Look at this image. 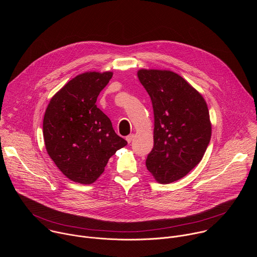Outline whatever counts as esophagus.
I'll use <instances>...</instances> for the list:
<instances>
[{
  "label": "esophagus",
  "mask_w": 257,
  "mask_h": 257,
  "mask_svg": "<svg viewBox=\"0 0 257 257\" xmlns=\"http://www.w3.org/2000/svg\"><path fill=\"white\" fill-rule=\"evenodd\" d=\"M133 138H134V135H133V134H130V135L126 136V140H127L128 143H131V141L133 140Z\"/></svg>",
  "instance_id": "obj_1"
}]
</instances>
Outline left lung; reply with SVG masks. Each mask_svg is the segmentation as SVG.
<instances>
[{
    "mask_svg": "<svg viewBox=\"0 0 257 257\" xmlns=\"http://www.w3.org/2000/svg\"><path fill=\"white\" fill-rule=\"evenodd\" d=\"M140 83L151 96L154 149L146 168L162 184L185 177L202 160L211 136L206 101L192 85L170 70L140 69Z\"/></svg>",
    "mask_w": 257,
    "mask_h": 257,
    "instance_id": "8db88e82",
    "label": "left lung"
}]
</instances>
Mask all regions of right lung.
Segmentation results:
<instances>
[{"label":"right lung","instance_id":"right-lung-1","mask_svg":"<svg viewBox=\"0 0 257 257\" xmlns=\"http://www.w3.org/2000/svg\"><path fill=\"white\" fill-rule=\"evenodd\" d=\"M113 72L89 71L67 82L50 100L44 117L46 150L70 180L91 184L108 159L127 144L96 106Z\"/></svg>","mask_w":257,"mask_h":257}]
</instances>
